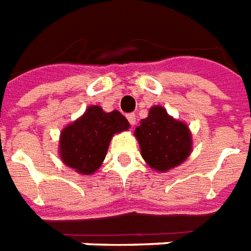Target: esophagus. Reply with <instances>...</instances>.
<instances>
[{
    "mask_svg": "<svg viewBox=\"0 0 251 251\" xmlns=\"http://www.w3.org/2000/svg\"><path fill=\"white\" fill-rule=\"evenodd\" d=\"M126 118H127V121H129V124H130L131 126L136 125V114H133V113H130V114L126 115Z\"/></svg>",
    "mask_w": 251,
    "mask_h": 251,
    "instance_id": "obj_1",
    "label": "esophagus"
}]
</instances>
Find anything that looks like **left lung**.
<instances>
[{"instance_id":"obj_1","label":"left lung","mask_w":251,"mask_h":251,"mask_svg":"<svg viewBox=\"0 0 251 251\" xmlns=\"http://www.w3.org/2000/svg\"><path fill=\"white\" fill-rule=\"evenodd\" d=\"M141 156L156 172L179 167L192 152V133L187 124L174 118L163 106L149 109L147 118L134 130Z\"/></svg>"}]
</instances>
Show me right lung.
Returning <instances> with one entry per match:
<instances>
[{"label": "right lung", "mask_w": 251, "mask_h": 251, "mask_svg": "<svg viewBox=\"0 0 251 251\" xmlns=\"http://www.w3.org/2000/svg\"><path fill=\"white\" fill-rule=\"evenodd\" d=\"M129 127L130 124L118 110L106 113L100 106H88L60 133V160L77 174L93 175L103 163L113 136Z\"/></svg>", "instance_id": "obj_1"}]
</instances>
